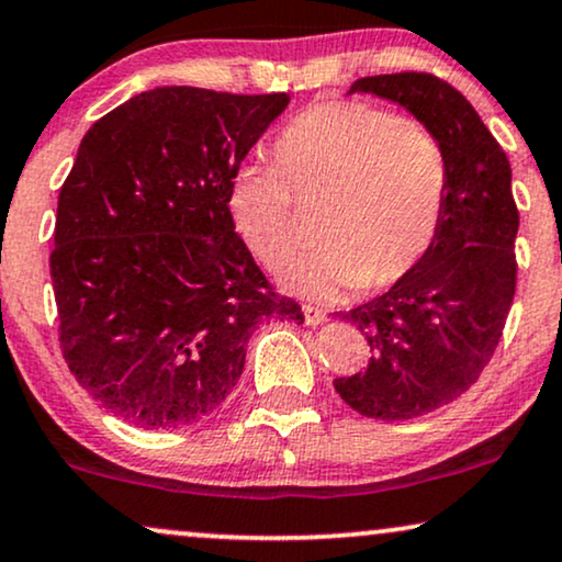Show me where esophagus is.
Wrapping results in <instances>:
<instances>
[{
    "mask_svg": "<svg viewBox=\"0 0 562 562\" xmlns=\"http://www.w3.org/2000/svg\"><path fill=\"white\" fill-rule=\"evenodd\" d=\"M303 316H305V324L308 326H318L326 321V311L324 308H316V305H303Z\"/></svg>",
    "mask_w": 562,
    "mask_h": 562,
    "instance_id": "1",
    "label": "esophagus"
}]
</instances>
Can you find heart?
Here are the masks:
<instances>
[{
	"label": "heart",
	"mask_w": 562,
	"mask_h": 562,
	"mask_svg": "<svg viewBox=\"0 0 562 562\" xmlns=\"http://www.w3.org/2000/svg\"><path fill=\"white\" fill-rule=\"evenodd\" d=\"M272 164L231 177L228 207L246 246L277 267L297 241L295 198L324 200L318 246L282 267V285L334 301L403 280L434 241L447 192L445 151L414 117L368 102L305 108L274 140Z\"/></svg>",
	"instance_id": "obj_1"
}]
</instances>
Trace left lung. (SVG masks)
<instances>
[{"mask_svg": "<svg viewBox=\"0 0 562 562\" xmlns=\"http://www.w3.org/2000/svg\"><path fill=\"white\" fill-rule=\"evenodd\" d=\"M424 123L445 151L447 192L429 251L383 295L341 318L370 344L368 370L336 378L341 401L368 418L406 422L468 391L496 349L516 290L519 231L512 164L465 97L431 74L357 79Z\"/></svg>", "mask_w": 562, "mask_h": 562, "instance_id": "8db88e82", "label": "left lung"}]
</instances>
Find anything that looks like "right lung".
<instances>
[{"label":"right lung","instance_id":"1","mask_svg":"<svg viewBox=\"0 0 562 562\" xmlns=\"http://www.w3.org/2000/svg\"><path fill=\"white\" fill-rule=\"evenodd\" d=\"M288 94L156 87L97 120L58 194L61 349L110 414L177 429L234 391L246 341L303 324L236 234L228 184Z\"/></svg>","mask_w":562,"mask_h":562}]
</instances>
